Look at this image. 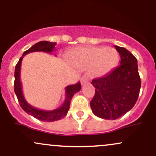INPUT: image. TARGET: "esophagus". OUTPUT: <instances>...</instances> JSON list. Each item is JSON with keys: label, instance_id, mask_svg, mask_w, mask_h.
<instances>
[{"label": "esophagus", "instance_id": "1", "mask_svg": "<svg viewBox=\"0 0 156 156\" xmlns=\"http://www.w3.org/2000/svg\"><path fill=\"white\" fill-rule=\"evenodd\" d=\"M80 82H81V84H85L87 83V82H88V78H87V77L86 76H83V77L81 78V79H80Z\"/></svg>", "mask_w": 156, "mask_h": 156}]
</instances>
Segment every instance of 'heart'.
Returning <instances> with one entry per match:
<instances>
[{"label":"heart","mask_w":156,"mask_h":156,"mask_svg":"<svg viewBox=\"0 0 156 156\" xmlns=\"http://www.w3.org/2000/svg\"><path fill=\"white\" fill-rule=\"evenodd\" d=\"M70 61L76 66H90L89 76L100 78L117 65L119 61L117 51L113 48H77L70 55Z\"/></svg>","instance_id":"heart-1"}]
</instances>
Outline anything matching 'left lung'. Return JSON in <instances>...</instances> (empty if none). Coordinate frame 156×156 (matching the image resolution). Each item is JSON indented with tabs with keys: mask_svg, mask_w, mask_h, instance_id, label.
<instances>
[{
	"mask_svg": "<svg viewBox=\"0 0 156 156\" xmlns=\"http://www.w3.org/2000/svg\"><path fill=\"white\" fill-rule=\"evenodd\" d=\"M114 47L120 55L119 65L92 81L96 89L91 108L94 115L105 119H117L129 112L136 103L141 88L137 59L125 48Z\"/></svg>",
	"mask_w": 156,
	"mask_h": 156,
	"instance_id": "1",
	"label": "left lung"
}]
</instances>
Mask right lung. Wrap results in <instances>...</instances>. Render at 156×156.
Wrapping results in <instances>:
<instances>
[{"label":"right lung","mask_w":156,"mask_h":156,"mask_svg":"<svg viewBox=\"0 0 156 156\" xmlns=\"http://www.w3.org/2000/svg\"><path fill=\"white\" fill-rule=\"evenodd\" d=\"M55 45H56L55 42H48V41H41V42H37L23 53L22 57L20 58L19 62H17L15 67V92L17 95V100H18L21 108L29 115H31L36 119L43 122L57 121L65 117L69 109L70 102L73 95L76 92H79L80 88H81L80 82H78L76 84H73V85L67 86L65 88V100H64L63 104L59 108L52 111H44L35 108V107L30 105L25 99L23 93L22 83H21L20 80L21 63H22L23 56L28 53H32V52L41 51L51 53L55 49Z\"/></svg>","instance_id":"obj_1"}]
</instances>
